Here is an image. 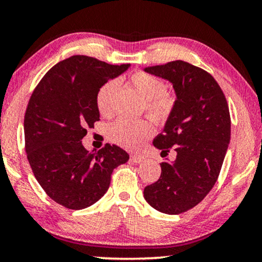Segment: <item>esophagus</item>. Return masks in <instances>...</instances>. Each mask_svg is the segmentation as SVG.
Masks as SVG:
<instances>
[{"label":"esophagus","instance_id":"1","mask_svg":"<svg viewBox=\"0 0 262 262\" xmlns=\"http://www.w3.org/2000/svg\"><path fill=\"white\" fill-rule=\"evenodd\" d=\"M144 160V157L140 154H132L130 155V161L134 162V163H140V162Z\"/></svg>","mask_w":262,"mask_h":262}]
</instances>
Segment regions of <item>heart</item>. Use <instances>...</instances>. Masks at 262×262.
<instances>
[{
    "label": "heart",
    "mask_w": 262,
    "mask_h": 262,
    "mask_svg": "<svg viewBox=\"0 0 262 262\" xmlns=\"http://www.w3.org/2000/svg\"><path fill=\"white\" fill-rule=\"evenodd\" d=\"M128 83L144 98V107L147 115L156 123H164L173 114L177 98L165 91V84L161 78L144 71L133 72L128 77ZM116 89V82L108 81L97 91L95 105L101 116L112 114V94ZM151 122L145 118L127 120L118 118L108 125L107 135L116 144L123 147H135L152 134Z\"/></svg>",
    "instance_id": "obj_1"
}]
</instances>
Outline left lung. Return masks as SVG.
<instances>
[{
    "mask_svg": "<svg viewBox=\"0 0 262 262\" xmlns=\"http://www.w3.org/2000/svg\"><path fill=\"white\" fill-rule=\"evenodd\" d=\"M148 74L173 83L177 104L154 146L177 158L161 164V177L144 188L156 210L177 215L204 200L219 178L231 137L227 100L213 76L190 62L175 60L146 68ZM164 157V156H162Z\"/></svg>",
    "mask_w": 262,
    "mask_h": 262,
    "instance_id": "1",
    "label": "left lung"
}]
</instances>
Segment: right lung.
<instances>
[{
    "label": "right lung",
    "mask_w": 262,
    "mask_h": 262,
    "mask_svg": "<svg viewBox=\"0 0 262 262\" xmlns=\"http://www.w3.org/2000/svg\"><path fill=\"white\" fill-rule=\"evenodd\" d=\"M128 68L74 55L53 66L32 92L24 118L26 156L46 193L68 209L100 200L115 168L129 160L116 145L89 152L81 141L100 117L97 91Z\"/></svg>",
    "instance_id": "obj_1"
}]
</instances>
